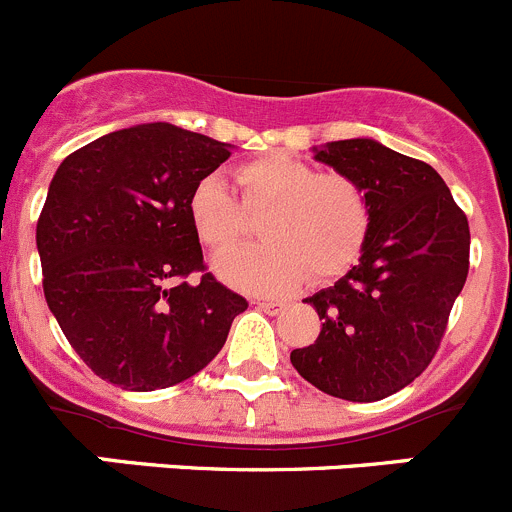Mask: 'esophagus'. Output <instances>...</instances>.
<instances>
[{
    "label": "esophagus",
    "mask_w": 512,
    "mask_h": 512,
    "mask_svg": "<svg viewBox=\"0 0 512 512\" xmlns=\"http://www.w3.org/2000/svg\"><path fill=\"white\" fill-rule=\"evenodd\" d=\"M253 304H256L261 311H266V314H271V316H276V314H281V311H284V304H281V301H253Z\"/></svg>",
    "instance_id": "1"
}]
</instances>
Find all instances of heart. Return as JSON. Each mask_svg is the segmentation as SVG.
Here are the masks:
<instances>
[{
	"label": "heart",
	"mask_w": 512,
	"mask_h": 512,
	"mask_svg": "<svg viewBox=\"0 0 512 512\" xmlns=\"http://www.w3.org/2000/svg\"><path fill=\"white\" fill-rule=\"evenodd\" d=\"M241 203L226 180L206 175L188 196L196 238L213 253L228 251L246 233V212L264 211V241L216 259L221 279L253 294H284L306 276L344 274L362 253L369 203L354 178L319 173L291 153H269L233 170Z\"/></svg>",
	"instance_id": "heart-1"
}]
</instances>
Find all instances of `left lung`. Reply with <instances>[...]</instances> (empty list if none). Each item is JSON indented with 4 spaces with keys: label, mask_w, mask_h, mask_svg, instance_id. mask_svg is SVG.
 Returning <instances> with one entry per match:
<instances>
[{
    "label": "left lung",
    "mask_w": 512,
    "mask_h": 512,
    "mask_svg": "<svg viewBox=\"0 0 512 512\" xmlns=\"http://www.w3.org/2000/svg\"><path fill=\"white\" fill-rule=\"evenodd\" d=\"M314 158L357 180L369 231L359 264L306 299L321 332L291 364L332 397L377 402L435 357L470 269V226L432 165L377 140H334Z\"/></svg>",
    "instance_id": "1"
}]
</instances>
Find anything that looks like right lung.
<instances>
[{
	"label": "right lung",
	"mask_w": 512,
	"mask_h": 512,
	"mask_svg": "<svg viewBox=\"0 0 512 512\" xmlns=\"http://www.w3.org/2000/svg\"><path fill=\"white\" fill-rule=\"evenodd\" d=\"M231 155L208 135L145 123L67 155L37 221L42 286L62 334L130 392L201 372L248 309L208 274L188 196ZM203 273L198 285L185 279Z\"/></svg>",
	"instance_id": "obj_1"
}]
</instances>
